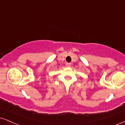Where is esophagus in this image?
<instances>
[{
	"mask_svg": "<svg viewBox=\"0 0 125 125\" xmlns=\"http://www.w3.org/2000/svg\"><path fill=\"white\" fill-rule=\"evenodd\" d=\"M66 66L68 67H70L71 66V63H69V62L66 63Z\"/></svg>",
	"mask_w": 125,
	"mask_h": 125,
	"instance_id": "34e87169",
	"label": "esophagus"
}]
</instances>
